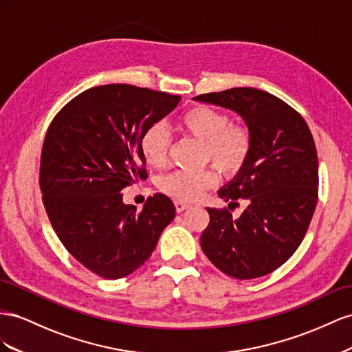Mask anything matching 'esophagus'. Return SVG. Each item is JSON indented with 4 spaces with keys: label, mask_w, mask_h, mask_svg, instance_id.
Wrapping results in <instances>:
<instances>
[{
    "label": "esophagus",
    "mask_w": 352,
    "mask_h": 352,
    "mask_svg": "<svg viewBox=\"0 0 352 352\" xmlns=\"http://www.w3.org/2000/svg\"><path fill=\"white\" fill-rule=\"evenodd\" d=\"M190 205L188 204H184V202H179V200H177L175 202V210L179 214V212H184L186 209H188Z\"/></svg>",
    "instance_id": "1"
}]
</instances>
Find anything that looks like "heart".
Here are the masks:
<instances>
[{
  "mask_svg": "<svg viewBox=\"0 0 352 352\" xmlns=\"http://www.w3.org/2000/svg\"><path fill=\"white\" fill-rule=\"evenodd\" d=\"M179 131L204 143V159L224 177H234L246 165L252 138L248 128L240 124H230V116L209 106H193L178 118ZM170 147V137L166 128L155 122L148 125L140 137V150L146 164L160 168L166 164ZM218 175L214 169L175 170L160 178L162 192L179 202H193L202 197L208 188L214 187Z\"/></svg>",
  "mask_w": 352,
  "mask_h": 352,
  "instance_id": "obj_1",
  "label": "heart"
}]
</instances>
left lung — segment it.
<instances>
[{
    "mask_svg": "<svg viewBox=\"0 0 352 352\" xmlns=\"http://www.w3.org/2000/svg\"><path fill=\"white\" fill-rule=\"evenodd\" d=\"M242 116L252 138L243 169L219 190L230 205L246 199L239 218L206 208L200 236L205 255L224 274L249 280L270 274L302 242L318 197V159L304 118L283 100L256 88H230L195 97Z\"/></svg>",
    "mask_w": 352,
    "mask_h": 352,
    "instance_id": "8db88e82",
    "label": "left lung"
}]
</instances>
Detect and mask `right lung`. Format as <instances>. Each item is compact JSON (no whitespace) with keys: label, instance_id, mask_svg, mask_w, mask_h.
<instances>
[{"label":"right lung","instance_id":"add662e5","mask_svg":"<svg viewBox=\"0 0 352 352\" xmlns=\"http://www.w3.org/2000/svg\"><path fill=\"white\" fill-rule=\"evenodd\" d=\"M179 100L128 84L94 87L70 100L48 128L39 168L47 215L69 254L100 277L122 278L142 267L175 217L165 195L137 210L120 190L144 178L140 137Z\"/></svg>","mask_w":352,"mask_h":352}]
</instances>
